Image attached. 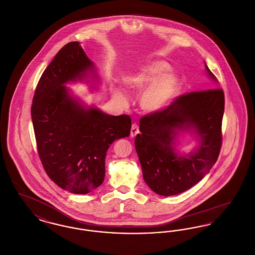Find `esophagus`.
Here are the masks:
<instances>
[{"label": "esophagus", "instance_id": "1", "mask_svg": "<svg viewBox=\"0 0 255 255\" xmlns=\"http://www.w3.org/2000/svg\"><path fill=\"white\" fill-rule=\"evenodd\" d=\"M139 133V129H138V125L133 123L131 128V137H134L137 133Z\"/></svg>", "mask_w": 255, "mask_h": 255}]
</instances>
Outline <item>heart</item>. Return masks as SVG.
<instances>
[{"label": "heart", "mask_w": 255, "mask_h": 255, "mask_svg": "<svg viewBox=\"0 0 255 255\" xmlns=\"http://www.w3.org/2000/svg\"><path fill=\"white\" fill-rule=\"evenodd\" d=\"M169 65L163 61H152L141 66L136 72L124 77L126 89L133 94L142 92L139 104L149 113H156L166 108L178 95L181 89L180 78L168 73ZM111 91L118 100L125 104L127 97L122 87L112 84Z\"/></svg>", "instance_id": "1"}]
</instances>
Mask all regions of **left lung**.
<instances>
[{
  "label": "left lung",
  "instance_id": "8db88e82",
  "mask_svg": "<svg viewBox=\"0 0 255 255\" xmlns=\"http://www.w3.org/2000/svg\"><path fill=\"white\" fill-rule=\"evenodd\" d=\"M208 75L217 80L206 65ZM225 95L220 88L191 92L169 106L144 116L134 146L146 184L161 196L180 194L200 182L215 164L222 146ZM180 130H193L200 144L192 153L177 154L173 147Z\"/></svg>",
  "mask_w": 255,
  "mask_h": 255
}]
</instances>
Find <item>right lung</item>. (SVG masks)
Listing matches in <instances>:
<instances>
[{"label":"right lung","instance_id":"obj_1","mask_svg":"<svg viewBox=\"0 0 255 255\" xmlns=\"http://www.w3.org/2000/svg\"><path fill=\"white\" fill-rule=\"evenodd\" d=\"M95 66L79 42L65 45L44 71L34 93L31 119L38 155L51 181L74 194L102 184L110 145L129 136V116H110L86 107L65 84L82 80Z\"/></svg>","mask_w":255,"mask_h":255}]
</instances>
